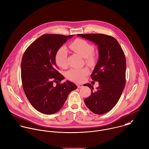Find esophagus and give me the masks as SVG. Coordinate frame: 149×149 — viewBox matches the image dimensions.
I'll return each mask as SVG.
<instances>
[{
    "label": "esophagus",
    "mask_w": 149,
    "mask_h": 149,
    "mask_svg": "<svg viewBox=\"0 0 149 149\" xmlns=\"http://www.w3.org/2000/svg\"><path fill=\"white\" fill-rule=\"evenodd\" d=\"M77 86H78V88H82V87L83 86V85H82V84H77Z\"/></svg>",
    "instance_id": "obj_1"
}]
</instances>
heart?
I'll use <instances>...</instances> for the list:
<instances>
[{"label": "heart", "mask_w": 149, "mask_h": 149, "mask_svg": "<svg viewBox=\"0 0 149 149\" xmlns=\"http://www.w3.org/2000/svg\"><path fill=\"white\" fill-rule=\"evenodd\" d=\"M70 47L77 54L85 58L86 63L91 64L94 62L95 57L92 54L94 52V47L89 42L83 39H77L70 45ZM67 54L68 52L65 46L61 47L57 51L55 55V61L58 67L63 68L66 66ZM89 72V71L86 68H72L67 71V77L72 81L79 82L84 80Z\"/></svg>", "instance_id": "b5f03b06"}]
</instances>
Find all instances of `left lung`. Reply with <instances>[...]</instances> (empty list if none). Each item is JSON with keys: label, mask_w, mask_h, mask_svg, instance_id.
Instances as JSON below:
<instances>
[{"label": "left lung", "mask_w": 149, "mask_h": 149, "mask_svg": "<svg viewBox=\"0 0 149 149\" xmlns=\"http://www.w3.org/2000/svg\"><path fill=\"white\" fill-rule=\"evenodd\" d=\"M95 43L98 48L99 59L91 74L92 80L99 82L95 92L93 85L89 97L84 100L86 107L93 113L101 115L110 111L118 102L125 85L126 60L118 41L104 34H78Z\"/></svg>", "instance_id": "left-lung-1"}]
</instances>
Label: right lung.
<instances>
[{"mask_svg": "<svg viewBox=\"0 0 149 149\" xmlns=\"http://www.w3.org/2000/svg\"><path fill=\"white\" fill-rule=\"evenodd\" d=\"M74 35L45 34L25 50L21 61V80L32 106L45 114H53L63 106L69 93L77 88L73 82H58L64 77L57 71V51ZM57 84L53 85L54 82Z\"/></svg>", "mask_w": 149, "mask_h": 149, "instance_id": "right-lung-1", "label": "right lung"}]
</instances>
